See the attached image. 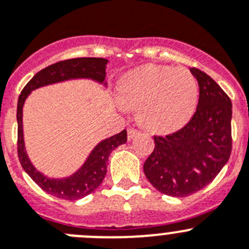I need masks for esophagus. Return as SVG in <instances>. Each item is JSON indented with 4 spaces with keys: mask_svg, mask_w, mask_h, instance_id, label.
Instances as JSON below:
<instances>
[{
    "mask_svg": "<svg viewBox=\"0 0 249 249\" xmlns=\"http://www.w3.org/2000/svg\"><path fill=\"white\" fill-rule=\"evenodd\" d=\"M138 134H139L138 129H134V127H129V129H127V140H131V139H134V136L138 135Z\"/></svg>",
    "mask_w": 249,
    "mask_h": 249,
    "instance_id": "34e87169",
    "label": "esophagus"
}]
</instances>
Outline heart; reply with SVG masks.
Returning <instances> with one entry per match:
<instances>
[{
	"mask_svg": "<svg viewBox=\"0 0 249 249\" xmlns=\"http://www.w3.org/2000/svg\"><path fill=\"white\" fill-rule=\"evenodd\" d=\"M126 108L139 109L147 129L169 131L185 124L197 103V82L186 68L147 64L126 75L119 87Z\"/></svg>",
	"mask_w": 249,
	"mask_h": 249,
	"instance_id": "b5f03b06",
	"label": "heart"
}]
</instances>
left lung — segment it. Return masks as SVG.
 Returning a JSON list of instances; mask_svg holds the SVG:
<instances>
[{"label":"left lung","mask_w":249,"mask_h":249,"mask_svg":"<svg viewBox=\"0 0 249 249\" xmlns=\"http://www.w3.org/2000/svg\"><path fill=\"white\" fill-rule=\"evenodd\" d=\"M200 87L195 114L180 130L155 135V149L144 163L147 180L161 194L186 197L212 182L232 151V103L222 88L197 68Z\"/></svg>","instance_id":"8db88e82"}]
</instances>
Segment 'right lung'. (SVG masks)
Wrapping results in <instances>:
<instances>
[{"label":"right lung","instance_id":"add662e5","mask_svg":"<svg viewBox=\"0 0 249 249\" xmlns=\"http://www.w3.org/2000/svg\"><path fill=\"white\" fill-rule=\"evenodd\" d=\"M108 59L104 58H73V59L60 60L57 63L42 69L27 83L22 89L21 95L17 104V151L18 159L24 171L30 175V178L47 194L62 198V200L75 201L87 195L91 194L99 187L107 175V165L110 152L119 145L125 144L127 139L126 130L116 134L109 139L100 141L94 147L87 161L75 174L66 178H49L38 171L28 159L23 141V126H22V109L26 98L32 90L41 87L53 84V83L64 82L68 79L77 78H89L104 83L105 67Z\"/></svg>","mask_w":249,"mask_h":249}]
</instances>
